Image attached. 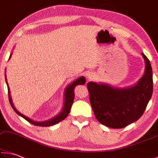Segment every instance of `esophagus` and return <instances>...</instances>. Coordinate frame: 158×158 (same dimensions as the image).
<instances>
[{"mask_svg":"<svg viewBox=\"0 0 158 158\" xmlns=\"http://www.w3.org/2000/svg\"><path fill=\"white\" fill-rule=\"evenodd\" d=\"M93 79H94V75H93V74H89V80H91Z\"/></svg>","mask_w":158,"mask_h":158,"instance_id":"34e87169","label":"esophagus"}]
</instances>
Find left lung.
<instances>
[{
    "label": "left lung",
    "mask_w": 158,
    "mask_h": 158,
    "mask_svg": "<svg viewBox=\"0 0 158 158\" xmlns=\"http://www.w3.org/2000/svg\"><path fill=\"white\" fill-rule=\"evenodd\" d=\"M146 63L144 74L137 84L117 88L106 84H87L90 102L98 121L111 128H123L142 116L153 94V71L149 60L141 53Z\"/></svg>",
    "instance_id": "1"
}]
</instances>
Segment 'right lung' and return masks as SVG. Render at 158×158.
<instances>
[{
  "instance_id": "right-lung-1",
  "label": "right lung",
  "mask_w": 158,
  "mask_h": 158,
  "mask_svg": "<svg viewBox=\"0 0 158 158\" xmlns=\"http://www.w3.org/2000/svg\"><path fill=\"white\" fill-rule=\"evenodd\" d=\"M12 53L10 54V56L9 58V59L11 58ZM5 81H6V84L7 85V89H8V97H9V101L10 105H11L12 109H14L15 111L17 113L18 115H19L20 116L23 117V118L26 121H28L30 123L33 124L34 125H36V126H41V127H48V126H52V125H53L55 124L58 123L60 122L61 121H63L65 118L68 116V114L69 113V111L71 109V106L73 105V101H74V88H75L77 85H80V84H85V79L84 77H79V79H77L76 81H74V82L71 83L70 84L68 85V86H67L66 89L65 90V97H64V105L62 111H60V113L59 114H58L57 116H56L55 117L52 118L48 121H42V122H37V121H34L33 120H31L29 118L25 116L24 115H23L22 114H21L20 112H19L16 108L15 107L14 105H13L12 101V98H11V95H10V88L8 86V84L7 82V79H6V76H5Z\"/></svg>"
}]
</instances>
